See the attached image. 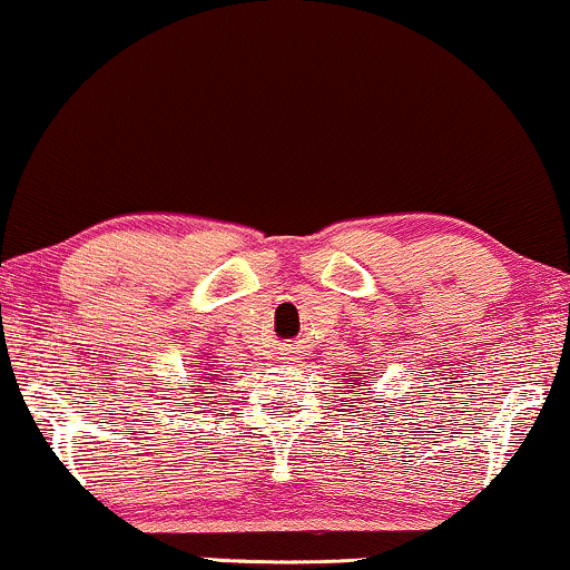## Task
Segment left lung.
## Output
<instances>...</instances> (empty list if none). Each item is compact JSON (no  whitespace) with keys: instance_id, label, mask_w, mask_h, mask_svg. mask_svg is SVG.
<instances>
[{"instance_id":"1","label":"left lung","mask_w":570,"mask_h":570,"mask_svg":"<svg viewBox=\"0 0 570 570\" xmlns=\"http://www.w3.org/2000/svg\"><path fill=\"white\" fill-rule=\"evenodd\" d=\"M341 381H346V383L351 385V389H360V385L367 383V372H364V381H354V377H351L348 372H346V377H341ZM362 391H364V396H370V391H367V389H362ZM354 402H356V399H354Z\"/></svg>"}]
</instances>
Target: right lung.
<instances>
[{"label": "right lung", "mask_w": 570, "mask_h": 570, "mask_svg": "<svg viewBox=\"0 0 570 570\" xmlns=\"http://www.w3.org/2000/svg\"><path fill=\"white\" fill-rule=\"evenodd\" d=\"M210 381H214V377H210Z\"/></svg>", "instance_id": "right-lung-1"}]
</instances>
